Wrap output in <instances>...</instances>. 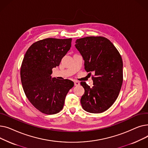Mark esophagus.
Segmentation results:
<instances>
[{
  "label": "esophagus",
  "instance_id": "1",
  "mask_svg": "<svg viewBox=\"0 0 148 148\" xmlns=\"http://www.w3.org/2000/svg\"><path fill=\"white\" fill-rule=\"evenodd\" d=\"M80 84V82L78 81H74V85L75 86H79Z\"/></svg>",
  "mask_w": 148,
  "mask_h": 148
}]
</instances>
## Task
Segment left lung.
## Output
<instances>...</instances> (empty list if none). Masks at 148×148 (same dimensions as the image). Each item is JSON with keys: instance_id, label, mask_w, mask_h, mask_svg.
Here are the masks:
<instances>
[{"instance_id": "1", "label": "left lung", "mask_w": 148, "mask_h": 148, "mask_svg": "<svg viewBox=\"0 0 148 148\" xmlns=\"http://www.w3.org/2000/svg\"><path fill=\"white\" fill-rule=\"evenodd\" d=\"M75 47L84 60V69L93 72L94 86L80 83L84 94L80 102L89 113L106 111L117 99L123 82V62L120 53L112 42L103 36L78 39Z\"/></svg>"}]
</instances>
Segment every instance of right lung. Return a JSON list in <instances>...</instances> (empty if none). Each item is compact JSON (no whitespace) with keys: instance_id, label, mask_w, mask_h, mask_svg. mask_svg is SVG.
<instances>
[{"instance_id":"add662e5","label":"right lung","mask_w":148,"mask_h":148,"mask_svg":"<svg viewBox=\"0 0 148 148\" xmlns=\"http://www.w3.org/2000/svg\"><path fill=\"white\" fill-rule=\"evenodd\" d=\"M71 38H46L35 42L23 58L20 77L25 95L36 109L47 114L59 113L74 82L51 79L52 69L71 48Z\"/></svg>"}]
</instances>
